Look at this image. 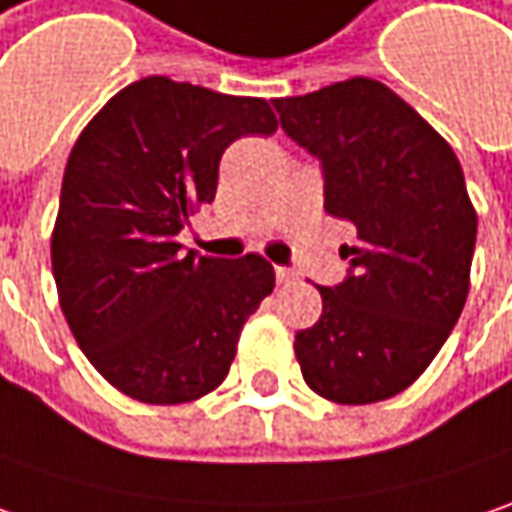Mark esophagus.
Here are the masks:
<instances>
[{
    "mask_svg": "<svg viewBox=\"0 0 512 512\" xmlns=\"http://www.w3.org/2000/svg\"><path fill=\"white\" fill-rule=\"evenodd\" d=\"M275 278H278V283H292V280H295V272L286 269V266H278V269H275Z\"/></svg>",
    "mask_w": 512,
    "mask_h": 512,
    "instance_id": "obj_1",
    "label": "esophagus"
}]
</instances>
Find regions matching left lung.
I'll use <instances>...</instances> for the list:
<instances>
[{"label":"left lung","mask_w":512,"mask_h":512,"mask_svg":"<svg viewBox=\"0 0 512 512\" xmlns=\"http://www.w3.org/2000/svg\"><path fill=\"white\" fill-rule=\"evenodd\" d=\"M280 128L323 174V209L355 226L346 278L295 335L309 389L375 404L410 387L450 338L470 292L476 212L453 148L367 77L272 100Z\"/></svg>","instance_id":"8db88e82"}]
</instances>
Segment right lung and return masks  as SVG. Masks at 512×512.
<instances>
[{"mask_svg": "<svg viewBox=\"0 0 512 512\" xmlns=\"http://www.w3.org/2000/svg\"><path fill=\"white\" fill-rule=\"evenodd\" d=\"M275 131L260 97L145 77L79 134L51 263L65 321L111 387L143 404H186L229 375L240 329L275 289V269L260 255L183 252L177 234L214 200L223 151Z\"/></svg>", "mask_w": 512, "mask_h": 512, "instance_id": "obj_1", "label": "right lung"}]
</instances>
